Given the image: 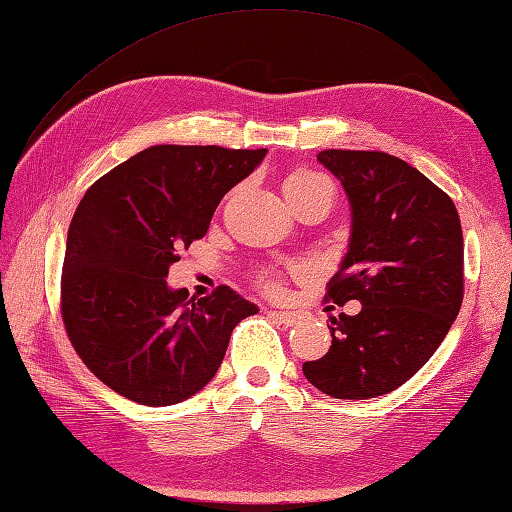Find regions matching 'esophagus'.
<instances>
[{
  "instance_id": "34e87169",
  "label": "esophagus",
  "mask_w": 512,
  "mask_h": 512,
  "mask_svg": "<svg viewBox=\"0 0 512 512\" xmlns=\"http://www.w3.org/2000/svg\"><path fill=\"white\" fill-rule=\"evenodd\" d=\"M269 315L280 321L282 326H295V323H299V319H302V313H295V310H269Z\"/></svg>"
}]
</instances>
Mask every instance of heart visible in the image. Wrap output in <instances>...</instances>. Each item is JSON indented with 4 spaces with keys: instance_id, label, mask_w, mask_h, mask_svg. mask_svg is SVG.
<instances>
[{
    "instance_id": "heart-1",
    "label": "heart",
    "mask_w": 512,
    "mask_h": 512,
    "mask_svg": "<svg viewBox=\"0 0 512 512\" xmlns=\"http://www.w3.org/2000/svg\"><path fill=\"white\" fill-rule=\"evenodd\" d=\"M332 186L328 182V178H323L321 173L317 171H310V169H299L295 173H291L289 178L284 182V193H291V191H308L313 189V186Z\"/></svg>"
}]
</instances>
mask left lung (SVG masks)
<instances>
[{"label":"left lung","mask_w":512,"mask_h":512,"mask_svg":"<svg viewBox=\"0 0 512 512\" xmlns=\"http://www.w3.org/2000/svg\"><path fill=\"white\" fill-rule=\"evenodd\" d=\"M350 202L347 254L328 286L360 313L330 317L332 345L306 380L336 400L395 391L428 363L463 304V230L450 195L384 152L323 149Z\"/></svg>","instance_id":"obj_1"}]
</instances>
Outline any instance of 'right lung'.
<instances>
[{"label": "right lung", "instance_id": "right-lung-1", "mask_svg": "<svg viewBox=\"0 0 512 512\" xmlns=\"http://www.w3.org/2000/svg\"><path fill=\"white\" fill-rule=\"evenodd\" d=\"M265 156L154 145L84 193L67 234L62 321L84 365L115 393L145 406L189 400L215 378L236 323L258 313L230 286L195 302L167 276Z\"/></svg>", "mask_w": 512, "mask_h": 512}]
</instances>
